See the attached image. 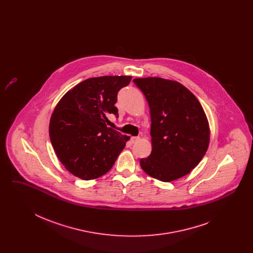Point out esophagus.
<instances>
[{
	"mask_svg": "<svg viewBox=\"0 0 253 253\" xmlns=\"http://www.w3.org/2000/svg\"><path fill=\"white\" fill-rule=\"evenodd\" d=\"M139 140V137L138 136H132L131 137V139H130V142L133 144V143H135V142H137Z\"/></svg>",
	"mask_w": 253,
	"mask_h": 253,
	"instance_id": "esophagus-1",
	"label": "esophagus"
}]
</instances>
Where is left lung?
<instances>
[{"label": "left lung", "instance_id": "1", "mask_svg": "<svg viewBox=\"0 0 253 253\" xmlns=\"http://www.w3.org/2000/svg\"><path fill=\"white\" fill-rule=\"evenodd\" d=\"M150 106L152 153L140 159L145 172L163 182L191 172L204 157L210 126L204 109L178 82L151 77L134 79Z\"/></svg>", "mask_w": 253, "mask_h": 253}]
</instances>
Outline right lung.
I'll return each instance as SVG.
<instances>
[{
	"label": "right lung",
	"instance_id": "obj_1",
	"mask_svg": "<svg viewBox=\"0 0 253 253\" xmlns=\"http://www.w3.org/2000/svg\"><path fill=\"white\" fill-rule=\"evenodd\" d=\"M131 76L87 79L62 96L52 113L49 135L62 165L84 180L108 172L130 136L107 127V114L118 116V92Z\"/></svg>",
	"mask_w": 253,
	"mask_h": 253
}]
</instances>
